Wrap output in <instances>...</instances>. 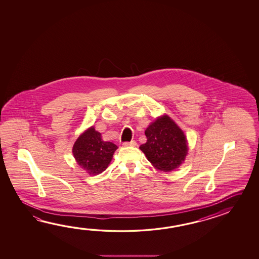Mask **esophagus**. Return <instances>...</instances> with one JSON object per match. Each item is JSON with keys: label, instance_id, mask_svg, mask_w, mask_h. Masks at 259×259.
<instances>
[{"label": "esophagus", "instance_id": "1", "mask_svg": "<svg viewBox=\"0 0 259 259\" xmlns=\"http://www.w3.org/2000/svg\"><path fill=\"white\" fill-rule=\"evenodd\" d=\"M123 146H125V147H127V146H136V141H131V142H123Z\"/></svg>", "mask_w": 259, "mask_h": 259}]
</instances>
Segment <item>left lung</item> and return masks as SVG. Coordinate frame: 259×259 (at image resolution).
<instances>
[{"mask_svg": "<svg viewBox=\"0 0 259 259\" xmlns=\"http://www.w3.org/2000/svg\"><path fill=\"white\" fill-rule=\"evenodd\" d=\"M145 134L147 140L140 149L154 167L169 172L185 161L188 150L186 136L169 116L156 119Z\"/></svg>", "mask_w": 259, "mask_h": 259, "instance_id": "8db88e82", "label": "left lung"}]
</instances>
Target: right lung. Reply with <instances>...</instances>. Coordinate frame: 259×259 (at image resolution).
<instances>
[{
	"mask_svg": "<svg viewBox=\"0 0 259 259\" xmlns=\"http://www.w3.org/2000/svg\"><path fill=\"white\" fill-rule=\"evenodd\" d=\"M116 149V145L103 141L100 133L90 127L74 143L73 154L79 165L96 176L107 168Z\"/></svg>",
	"mask_w": 259,
	"mask_h": 259,
	"instance_id": "1",
	"label": "right lung"
}]
</instances>
